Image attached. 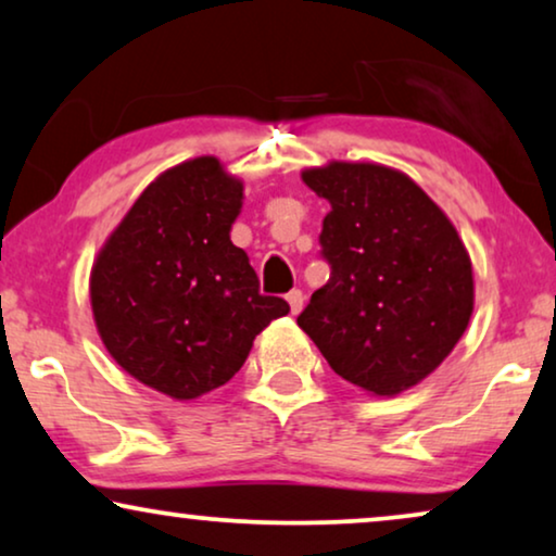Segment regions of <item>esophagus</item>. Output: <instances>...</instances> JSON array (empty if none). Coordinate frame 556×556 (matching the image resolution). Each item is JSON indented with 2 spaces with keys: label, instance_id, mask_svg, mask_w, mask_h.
Wrapping results in <instances>:
<instances>
[{
  "label": "esophagus",
  "instance_id": "esophagus-1",
  "mask_svg": "<svg viewBox=\"0 0 556 556\" xmlns=\"http://www.w3.org/2000/svg\"><path fill=\"white\" fill-rule=\"evenodd\" d=\"M286 301H288V306H291V314H293V316L301 314V308H303V293L299 291V288L288 293Z\"/></svg>",
  "mask_w": 556,
  "mask_h": 556
}]
</instances>
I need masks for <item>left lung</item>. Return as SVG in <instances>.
I'll list each match as a JSON object with an SVG mask.
<instances>
[{"label":"left lung","mask_w":556,"mask_h":556,"mask_svg":"<svg viewBox=\"0 0 556 556\" xmlns=\"http://www.w3.org/2000/svg\"><path fill=\"white\" fill-rule=\"evenodd\" d=\"M301 179L331 204L318 238L331 276L299 326L339 377L375 397L420 384L473 314V268L458 230L392 166L329 162Z\"/></svg>","instance_id":"obj_1"}]
</instances>
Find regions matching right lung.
Wrapping results in <instances>:
<instances>
[{
	"label": "right lung",
	"mask_w": 556,
	"mask_h": 556,
	"mask_svg": "<svg viewBox=\"0 0 556 556\" xmlns=\"http://www.w3.org/2000/svg\"><path fill=\"white\" fill-rule=\"evenodd\" d=\"M242 181L215 156L181 162L151 181L90 270L103 346L134 379L172 400L230 382L257 333L288 303L263 295L230 230Z\"/></svg>",
	"instance_id": "add662e5"
}]
</instances>
